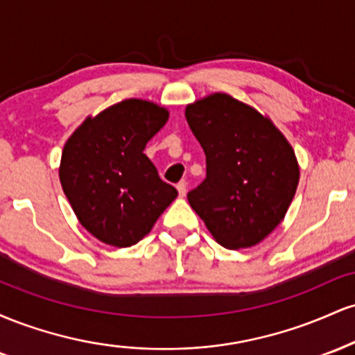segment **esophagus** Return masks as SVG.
<instances>
[{
    "instance_id": "esophagus-1",
    "label": "esophagus",
    "mask_w": 355,
    "mask_h": 355,
    "mask_svg": "<svg viewBox=\"0 0 355 355\" xmlns=\"http://www.w3.org/2000/svg\"><path fill=\"white\" fill-rule=\"evenodd\" d=\"M177 190H178V195H180V197H185V193H187V182L185 180L178 182L177 183Z\"/></svg>"
}]
</instances>
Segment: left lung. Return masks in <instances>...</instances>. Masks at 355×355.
<instances>
[{
    "mask_svg": "<svg viewBox=\"0 0 355 355\" xmlns=\"http://www.w3.org/2000/svg\"><path fill=\"white\" fill-rule=\"evenodd\" d=\"M207 157V178L190 190V207L220 245H257L282 222L299 185L291 144L255 108L214 93L185 110Z\"/></svg>",
    "mask_w": 355,
    "mask_h": 355,
    "instance_id": "8db88e82",
    "label": "left lung"
}]
</instances>
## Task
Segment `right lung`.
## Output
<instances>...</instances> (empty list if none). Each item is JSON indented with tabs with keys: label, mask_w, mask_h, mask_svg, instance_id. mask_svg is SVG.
<instances>
[{
	"label": "right lung",
	"mask_w": 355,
	"mask_h": 355,
	"mask_svg": "<svg viewBox=\"0 0 355 355\" xmlns=\"http://www.w3.org/2000/svg\"><path fill=\"white\" fill-rule=\"evenodd\" d=\"M168 120L164 107L130 98L88 116L61 153L60 182L81 225L113 247H132L177 198L145 145Z\"/></svg>",
	"instance_id": "1"
}]
</instances>
